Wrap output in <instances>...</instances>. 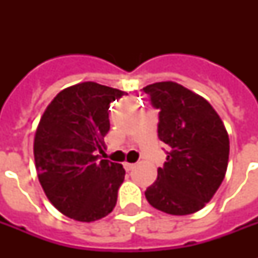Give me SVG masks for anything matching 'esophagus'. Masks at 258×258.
Listing matches in <instances>:
<instances>
[{
  "label": "esophagus",
  "instance_id": "esophagus-1",
  "mask_svg": "<svg viewBox=\"0 0 258 258\" xmlns=\"http://www.w3.org/2000/svg\"><path fill=\"white\" fill-rule=\"evenodd\" d=\"M134 167H135V165H134V163H128V162H124V169L127 170V171H131Z\"/></svg>",
  "mask_w": 258,
  "mask_h": 258
}]
</instances>
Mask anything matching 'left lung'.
Wrapping results in <instances>:
<instances>
[{"label":"left lung","mask_w":258,"mask_h":258,"mask_svg":"<svg viewBox=\"0 0 258 258\" xmlns=\"http://www.w3.org/2000/svg\"><path fill=\"white\" fill-rule=\"evenodd\" d=\"M143 92L159 109L158 137L169 149L146 198L167 214H192L212 200L224 180L228 131L208 100L178 83H154Z\"/></svg>","instance_id":"obj_1"}]
</instances>
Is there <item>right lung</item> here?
<instances>
[{
    "instance_id": "obj_1",
    "label": "right lung",
    "mask_w": 258,
    "mask_h": 258,
    "mask_svg": "<svg viewBox=\"0 0 258 258\" xmlns=\"http://www.w3.org/2000/svg\"><path fill=\"white\" fill-rule=\"evenodd\" d=\"M123 95L97 83H79L58 92L41 116L34 163L45 196L64 216L92 222L116 205L125 171L96 154L109 131V103Z\"/></svg>"
}]
</instances>
